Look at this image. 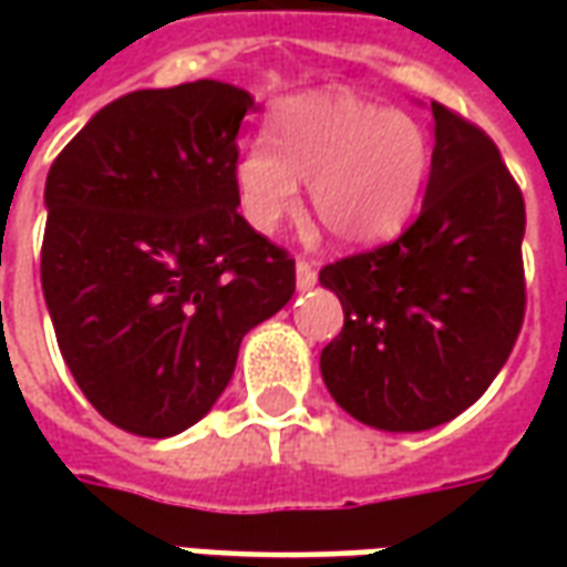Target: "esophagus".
I'll list each match as a JSON object with an SVG mask.
<instances>
[{
	"label": "esophagus",
	"instance_id": "34e87169",
	"mask_svg": "<svg viewBox=\"0 0 567 567\" xmlns=\"http://www.w3.org/2000/svg\"><path fill=\"white\" fill-rule=\"evenodd\" d=\"M295 272H297V288H300V291H309L312 285L319 282V272H316V264H312V260H303V258L297 260Z\"/></svg>",
	"mask_w": 567,
	"mask_h": 567
}]
</instances>
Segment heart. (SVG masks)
Wrapping results in <instances>:
<instances>
[{"mask_svg": "<svg viewBox=\"0 0 567 567\" xmlns=\"http://www.w3.org/2000/svg\"><path fill=\"white\" fill-rule=\"evenodd\" d=\"M431 169L416 121L340 91L291 96L272 109L270 140L248 142L234 166L236 197L258 234H276L309 185L316 221L333 243L364 248L401 234Z\"/></svg>", "mask_w": 567, "mask_h": 567, "instance_id": "obj_1", "label": "heart"}]
</instances>
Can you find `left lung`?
<instances>
[{
  "mask_svg": "<svg viewBox=\"0 0 567 567\" xmlns=\"http://www.w3.org/2000/svg\"><path fill=\"white\" fill-rule=\"evenodd\" d=\"M431 115L416 221L319 272L343 303V331L321 352L324 385L380 431H427L464 413L498 377L525 316L523 190L483 130L440 103Z\"/></svg>",
  "mask_w": 567,
  "mask_h": 567,
  "instance_id": "left-lung-1",
  "label": "left lung"
}]
</instances>
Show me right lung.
Wrapping results in <instances>:
<instances>
[{
  "mask_svg": "<svg viewBox=\"0 0 567 567\" xmlns=\"http://www.w3.org/2000/svg\"><path fill=\"white\" fill-rule=\"evenodd\" d=\"M251 93L224 81L100 109L44 182L42 291L56 346L112 425L173 437L206 416L239 343L295 295V260L236 212Z\"/></svg>",
  "mask_w": 567,
  "mask_h": 567,
  "instance_id": "obj_1",
  "label": "right lung"
}]
</instances>
